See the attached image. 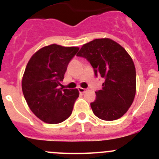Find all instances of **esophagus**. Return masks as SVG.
Here are the masks:
<instances>
[{"label": "esophagus", "instance_id": "obj_1", "mask_svg": "<svg viewBox=\"0 0 159 159\" xmlns=\"http://www.w3.org/2000/svg\"><path fill=\"white\" fill-rule=\"evenodd\" d=\"M78 90H79V92H80V93H84V92H86L87 89H85V88H78Z\"/></svg>", "mask_w": 159, "mask_h": 159}]
</instances>
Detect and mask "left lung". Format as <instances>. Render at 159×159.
<instances>
[{
  "mask_svg": "<svg viewBox=\"0 0 159 159\" xmlns=\"http://www.w3.org/2000/svg\"><path fill=\"white\" fill-rule=\"evenodd\" d=\"M76 56L86 58L95 76L105 80L91 102L95 116L107 121L121 118L131 106L136 92L135 67L130 55L116 41L102 38L84 44Z\"/></svg>",
  "mask_w": 159,
  "mask_h": 159,
  "instance_id": "8db88e82",
  "label": "left lung"
}]
</instances>
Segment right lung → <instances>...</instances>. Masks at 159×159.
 I'll return each instance as SVG.
<instances>
[{"label":"right lung","mask_w":159,"mask_h":159,"mask_svg":"<svg viewBox=\"0 0 159 159\" xmlns=\"http://www.w3.org/2000/svg\"><path fill=\"white\" fill-rule=\"evenodd\" d=\"M78 51L77 47L45 46L33 54L26 66L22 79L24 96L31 111L44 123L57 124L71 116L79 91L59 86Z\"/></svg>","instance_id":"add662e5"}]
</instances>
